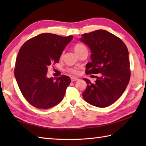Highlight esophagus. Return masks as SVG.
<instances>
[{
	"label": "esophagus",
	"mask_w": 146,
	"mask_h": 146,
	"mask_svg": "<svg viewBox=\"0 0 146 146\" xmlns=\"http://www.w3.org/2000/svg\"><path fill=\"white\" fill-rule=\"evenodd\" d=\"M78 79L76 78V77H71V82H75L76 81V80H78Z\"/></svg>",
	"instance_id": "34e87169"
}]
</instances>
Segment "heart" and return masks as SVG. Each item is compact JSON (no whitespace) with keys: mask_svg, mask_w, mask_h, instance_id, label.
Returning <instances> with one entry per match:
<instances>
[{"mask_svg":"<svg viewBox=\"0 0 146 146\" xmlns=\"http://www.w3.org/2000/svg\"><path fill=\"white\" fill-rule=\"evenodd\" d=\"M84 48H86L85 46L82 44H80V43H77V44L74 46V49H75V51L77 54H78L79 52ZM62 56H63V54H61V57H62ZM66 71L70 73L74 74V75H77V74H78L80 72V68L78 67H70L67 68Z\"/></svg>","mask_w":146,"mask_h":146,"instance_id":"heart-1","label":"heart"}]
</instances>
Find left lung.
I'll return each mask as SVG.
<instances>
[{"label":"left lung","mask_w":146,"mask_h":146,"mask_svg":"<svg viewBox=\"0 0 146 146\" xmlns=\"http://www.w3.org/2000/svg\"><path fill=\"white\" fill-rule=\"evenodd\" d=\"M80 40L92 52L86 74L101 73L100 76H96L94 83L83 79L87 86L83 97L94 106H109L121 97L131 78L127 48L119 38L105 30L83 34Z\"/></svg>","instance_id":"8db88e82"}]
</instances>
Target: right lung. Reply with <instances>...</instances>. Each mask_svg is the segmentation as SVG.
<instances>
[{"mask_svg": "<svg viewBox=\"0 0 146 146\" xmlns=\"http://www.w3.org/2000/svg\"><path fill=\"white\" fill-rule=\"evenodd\" d=\"M73 38L43 33L27 40L21 46L14 75L23 97L32 106L46 109L63 100L70 78L61 75L48 78L46 74L49 66L59 63L65 46Z\"/></svg>", "mask_w": 146, "mask_h": 146, "instance_id": "right-lung-1", "label": "right lung"}]
</instances>
